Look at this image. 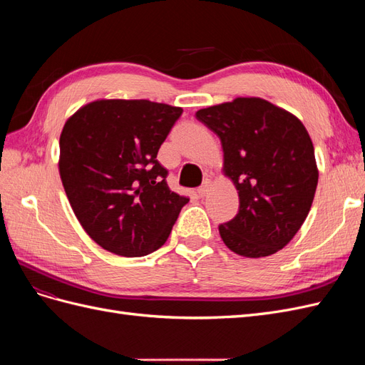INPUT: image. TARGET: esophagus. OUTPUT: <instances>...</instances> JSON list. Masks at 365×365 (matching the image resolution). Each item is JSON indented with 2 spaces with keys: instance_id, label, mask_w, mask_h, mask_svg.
Returning <instances> with one entry per match:
<instances>
[{
  "instance_id": "34e87169",
  "label": "esophagus",
  "mask_w": 365,
  "mask_h": 365,
  "mask_svg": "<svg viewBox=\"0 0 365 365\" xmlns=\"http://www.w3.org/2000/svg\"><path fill=\"white\" fill-rule=\"evenodd\" d=\"M210 187H212V181L205 180V181L202 182V185L200 187V189H197V195H200V196H205V195L210 192Z\"/></svg>"
}]
</instances>
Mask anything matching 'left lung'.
Segmentation results:
<instances>
[{"instance_id": "8db88e82", "label": "left lung", "mask_w": 365, "mask_h": 365, "mask_svg": "<svg viewBox=\"0 0 365 365\" xmlns=\"http://www.w3.org/2000/svg\"><path fill=\"white\" fill-rule=\"evenodd\" d=\"M196 118L219 137L222 173L239 195V213L219 225L224 244L251 259L277 252L303 225L318 184L302 120L260 97H236L200 109Z\"/></svg>"}]
</instances>
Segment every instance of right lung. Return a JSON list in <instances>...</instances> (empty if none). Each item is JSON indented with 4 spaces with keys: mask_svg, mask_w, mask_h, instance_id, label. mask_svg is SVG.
Instances as JSON below:
<instances>
[{
    "mask_svg": "<svg viewBox=\"0 0 365 365\" xmlns=\"http://www.w3.org/2000/svg\"><path fill=\"white\" fill-rule=\"evenodd\" d=\"M182 108L98 98L65 121L59 173L86 235L123 257L146 256L168 240L189 197L169 189L157 153Z\"/></svg>",
    "mask_w": 365,
    "mask_h": 365,
    "instance_id": "obj_1",
    "label": "right lung"
}]
</instances>
